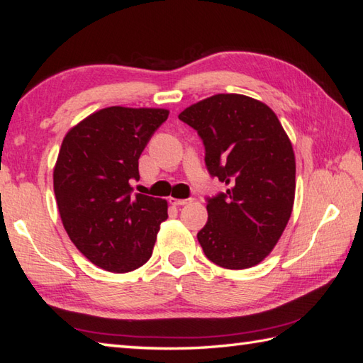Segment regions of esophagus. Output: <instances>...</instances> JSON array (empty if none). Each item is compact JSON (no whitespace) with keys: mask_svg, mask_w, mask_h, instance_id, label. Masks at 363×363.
<instances>
[{"mask_svg":"<svg viewBox=\"0 0 363 363\" xmlns=\"http://www.w3.org/2000/svg\"><path fill=\"white\" fill-rule=\"evenodd\" d=\"M168 201H169V204H173V206H186V204L191 203V199H179V198L169 196Z\"/></svg>","mask_w":363,"mask_h":363,"instance_id":"esophagus-1","label":"esophagus"}]
</instances>
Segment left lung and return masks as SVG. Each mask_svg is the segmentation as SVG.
Wrapping results in <instances>:
<instances>
[{"label":"left lung","mask_w":363,"mask_h":363,"mask_svg":"<svg viewBox=\"0 0 363 363\" xmlns=\"http://www.w3.org/2000/svg\"><path fill=\"white\" fill-rule=\"evenodd\" d=\"M179 120L198 130L207 169L228 186L209 199V218L198 233L206 257L228 269L260 264L295 203V152L279 118L259 99L218 94L189 106Z\"/></svg>","instance_id":"obj_1"}]
</instances>
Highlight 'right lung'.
I'll list each match as a JSON object with an SVG mask.
<instances>
[{
    "instance_id": "obj_1",
    "label": "right lung",
    "mask_w": 363,
    "mask_h": 363,
    "mask_svg": "<svg viewBox=\"0 0 363 363\" xmlns=\"http://www.w3.org/2000/svg\"><path fill=\"white\" fill-rule=\"evenodd\" d=\"M168 109L112 106L65 134L52 184L60 220L70 240L91 264L128 273L148 262L160 223L162 198L133 195L138 159Z\"/></svg>"
}]
</instances>
